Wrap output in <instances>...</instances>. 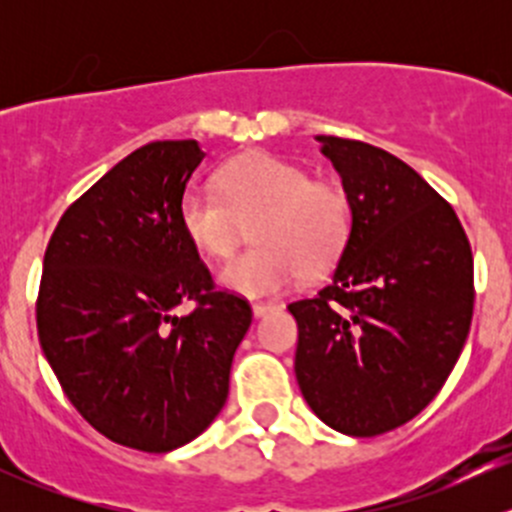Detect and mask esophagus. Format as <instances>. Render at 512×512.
Returning a JSON list of instances; mask_svg holds the SVG:
<instances>
[{
  "label": "esophagus",
  "mask_w": 512,
  "mask_h": 512,
  "mask_svg": "<svg viewBox=\"0 0 512 512\" xmlns=\"http://www.w3.org/2000/svg\"><path fill=\"white\" fill-rule=\"evenodd\" d=\"M275 309H277V304H262V302L252 304V314H255V317H265V314L275 312Z\"/></svg>",
  "instance_id": "1"
}]
</instances>
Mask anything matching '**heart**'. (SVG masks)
Listing matches in <instances>:
<instances>
[{"label":"heart","instance_id":"obj_1","mask_svg":"<svg viewBox=\"0 0 512 512\" xmlns=\"http://www.w3.org/2000/svg\"><path fill=\"white\" fill-rule=\"evenodd\" d=\"M180 227L195 250L227 260L245 240L257 245L220 272V282L245 297H270L319 277L347 252L354 203L332 180L270 153H250L223 165L218 193L190 188L178 205Z\"/></svg>","mask_w":512,"mask_h":512}]
</instances>
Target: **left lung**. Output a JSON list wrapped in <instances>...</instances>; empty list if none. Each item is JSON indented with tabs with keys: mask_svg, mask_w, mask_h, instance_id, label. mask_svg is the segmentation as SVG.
Instances as JSON below:
<instances>
[{
	"mask_svg": "<svg viewBox=\"0 0 512 512\" xmlns=\"http://www.w3.org/2000/svg\"><path fill=\"white\" fill-rule=\"evenodd\" d=\"M354 203L329 285L289 302L294 374L334 431L379 436L446 384L473 319V252L456 210L411 165L352 138L317 136Z\"/></svg>",
	"mask_w": 512,
	"mask_h": 512,
	"instance_id": "1",
	"label": "left lung"
}]
</instances>
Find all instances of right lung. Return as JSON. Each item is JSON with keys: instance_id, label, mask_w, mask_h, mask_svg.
Returning a JSON list of instances; mask_svg holds the SVG:
<instances>
[{"instance_id": "right-lung-1", "label": "right lung", "mask_w": 512, "mask_h": 512, "mask_svg": "<svg viewBox=\"0 0 512 512\" xmlns=\"http://www.w3.org/2000/svg\"><path fill=\"white\" fill-rule=\"evenodd\" d=\"M203 158L198 141L138 148L66 208L44 252L41 352L74 409L136 451H173L213 423L252 322L180 227ZM185 301L194 309L180 318Z\"/></svg>"}]
</instances>
